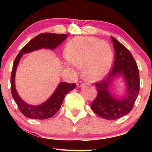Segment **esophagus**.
Returning <instances> with one entry per match:
<instances>
[{
	"label": "esophagus",
	"instance_id": "34e87169",
	"mask_svg": "<svg viewBox=\"0 0 152 152\" xmlns=\"http://www.w3.org/2000/svg\"><path fill=\"white\" fill-rule=\"evenodd\" d=\"M84 86V83H83L82 82H79L78 83H77V87H83Z\"/></svg>",
	"mask_w": 152,
	"mask_h": 152
}]
</instances>
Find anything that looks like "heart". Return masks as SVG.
Listing matches in <instances>:
<instances>
[{
	"mask_svg": "<svg viewBox=\"0 0 152 152\" xmlns=\"http://www.w3.org/2000/svg\"><path fill=\"white\" fill-rule=\"evenodd\" d=\"M64 66L82 69L83 78L96 82L104 77L110 69L114 53L111 46L98 38L77 37L69 42L66 48Z\"/></svg>",
	"mask_w": 152,
	"mask_h": 152,
	"instance_id": "heart-1",
	"label": "heart"
}]
</instances>
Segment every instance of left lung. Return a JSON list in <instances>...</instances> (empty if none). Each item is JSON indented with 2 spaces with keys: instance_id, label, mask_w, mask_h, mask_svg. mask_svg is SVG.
<instances>
[{
  "instance_id": "8db88e82",
  "label": "left lung",
  "mask_w": 152,
  "mask_h": 152,
  "mask_svg": "<svg viewBox=\"0 0 152 152\" xmlns=\"http://www.w3.org/2000/svg\"><path fill=\"white\" fill-rule=\"evenodd\" d=\"M115 50L112 70L105 80L95 83L97 95L91 104L95 114L106 119H117L131 112L139 93L140 79L137 64L131 52L111 37ZM115 77H122L126 91L123 97L115 96L110 87Z\"/></svg>"
}]
</instances>
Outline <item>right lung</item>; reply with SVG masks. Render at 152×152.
<instances>
[{
	"instance_id": "right-lung-1",
	"label": "right lung",
	"mask_w": 152,
	"mask_h": 152,
	"mask_svg": "<svg viewBox=\"0 0 152 152\" xmlns=\"http://www.w3.org/2000/svg\"><path fill=\"white\" fill-rule=\"evenodd\" d=\"M68 35L50 33H42L34 37L19 51L13 64L11 74V92L13 98L17 104L19 110L25 117L34 119H48L56 114L60 109L64 96L69 91L76 88V83L61 82L53 93L46 101L39 105H32L25 102L19 96L15 85L16 69L19 61L23 54L40 49L54 50L65 40Z\"/></svg>"
}]
</instances>
